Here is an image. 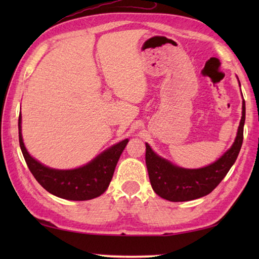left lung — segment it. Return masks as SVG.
Returning a JSON list of instances; mask_svg holds the SVG:
<instances>
[{
    "label": "left lung",
    "mask_w": 259,
    "mask_h": 259,
    "mask_svg": "<svg viewBox=\"0 0 259 259\" xmlns=\"http://www.w3.org/2000/svg\"><path fill=\"white\" fill-rule=\"evenodd\" d=\"M240 84V83H239ZM245 100L237 137L232 148L216 162L200 169H184L164 160L146 144V164L152 189L169 201H188L206 196L221 184L238 157L244 139Z\"/></svg>",
    "instance_id": "1"
}]
</instances>
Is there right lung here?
<instances>
[{
	"instance_id": "1",
	"label": "right lung",
	"mask_w": 259,
	"mask_h": 259,
	"mask_svg": "<svg viewBox=\"0 0 259 259\" xmlns=\"http://www.w3.org/2000/svg\"><path fill=\"white\" fill-rule=\"evenodd\" d=\"M19 141L25 162L36 181L50 194L69 200H89L102 195L112 179L115 166L128 139L109 148L85 166L72 170H56L43 166L26 151L21 135L19 115Z\"/></svg>"
}]
</instances>
